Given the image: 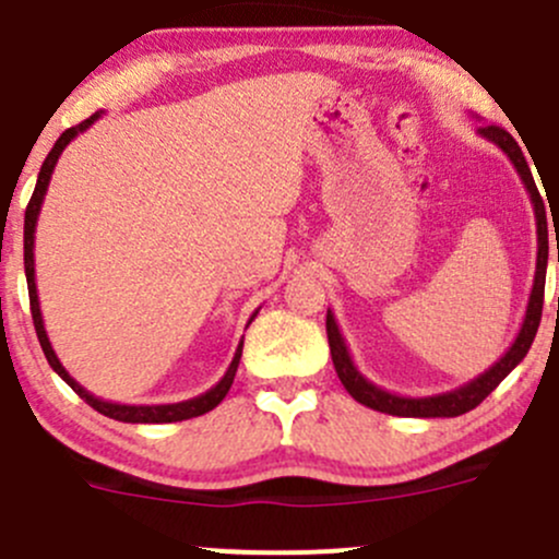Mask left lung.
<instances>
[{
    "mask_svg": "<svg viewBox=\"0 0 559 559\" xmlns=\"http://www.w3.org/2000/svg\"><path fill=\"white\" fill-rule=\"evenodd\" d=\"M479 136L492 141L509 160L514 163L516 174H520L522 185H525L527 195H531L533 214H536V235H538V257H536V275H533V289L531 299H527L525 319H522L520 332H516L512 348L507 350L490 369L477 374L474 380L463 383L461 388H452V391L433 393V396H399V393L385 391V388L374 385L372 380L364 378L354 364V358L348 354V345L345 337L340 334L337 321H334L332 310H326V337H329V350H332L334 369H337L340 383L345 385V391L356 399L364 407H372L378 413L396 415V418H457V415L468 413L477 404L485 402L498 383L507 378L509 372L527 356L531 350L533 337H536L538 324H542V308H544V284H546V260H549V233H546V209L542 195H538V187L533 181L531 168H527L525 155H522L520 144L512 139V133L503 131L498 126H479ZM559 262V257H557Z\"/></svg>",
    "mask_w": 559,
    "mask_h": 559,
    "instance_id": "obj_1",
    "label": "left lung"
}]
</instances>
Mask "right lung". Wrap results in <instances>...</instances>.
I'll return each mask as SVG.
<instances>
[{"mask_svg":"<svg viewBox=\"0 0 559 559\" xmlns=\"http://www.w3.org/2000/svg\"><path fill=\"white\" fill-rule=\"evenodd\" d=\"M102 117V111H96V115H91L87 120H82L80 126L69 128V131L61 133V139L52 144L50 155L45 157L43 168H39V176H37V187H34V195L32 201L26 205V219H23V267H26V284H28V302H32V319H34V329H37V337H39V345H43L45 350V358L47 364L52 367V372L58 374V378L63 380L67 385H72V391L78 393L82 402L91 404L96 413L107 415L111 420H120V423H176V420H190V418H198V415H205L211 413V409L216 407V404L222 402V399L227 396V391H230L233 380H235V372H238V361H240V354H243V340H240L238 350H235L230 367H227L225 378L219 380L214 388H209V391L201 393V396L195 399H187V402H176V404H117V402H104V399L93 396L91 391H85L78 380L72 378V374L63 369V364L58 361L56 350H52L50 345V337H47L45 332V321H43V310H39V297H37V281H34V230H37V219H39V211H43V201H45V192H47V185H50V176L56 171V163L58 157H61V152L67 150V144L72 141L74 136H80L82 131H87V128L93 126V122ZM257 316V310H254ZM254 316L249 319V324L254 321Z\"/></svg>","mask_w":559,"mask_h":559,"instance_id":"1","label":"right lung"}]
</instances>
